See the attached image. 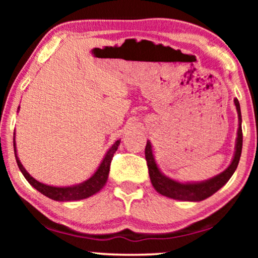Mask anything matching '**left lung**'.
Instances as JSON below:
<instances>
[{"instance_id": "8db88e82", "label": "left lung", "mask_w": 258, "mask_h": 258, "mask_svg": "<svg viewBox=\"0 0 258 258\" xmlns=\"http://www.w3.org/2000/svg\"><path fill=\"white\" fill-rule=\"evenodd\" d=\"M234 103L236 105V110L238 115V129H237V139L235 144V154L232 157L231 163L229 167L214 177L202 182H178L165 176L163 172L157 167L155 156L153 154V147H151L150 141H147L146 146V160L148 164V170L151 184L161 195L169 199H174L178 201H186V202H200L214 195L217 190H220L225 183H227L234 174L236 168H237L239 158L242 153L243 144V135H242V115L241 108H239V102L237 98H234Z\"/></svg>"}]
</instances>
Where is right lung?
Listing matches in <instances>:
<instances>
[{
    "mask_svg": "<svg viewBox=\"0 0 258 258\" xmlns=\"http://www.w3.org/2000/svg\"><path fill=\"white\" fill-rule=\"evenodd\" d=\"M20 110V107L17 108V111ZM15 135V134H14ZM121 143V140H117L112 146L109 148V150L105 153L103 160H102L101 164L98 165L96 171L90 176L89 178L79 184L70 185V186H54V185H48L44 183L38 182L37 179L31 177L29 172H28L24 167L21 163L19 156H17V150H16V142H15V136H14V153H15V158L19 165L21 172H22L24 178L30 183V185H33L37 191L43 194L44 196L49 197V199L54 201H59V202H72V201H79L84 200L88 197L95 195V194L100 191L107 183L109 170H110V163L112 160V156L117 150V148Z\"/></svg>",
    "mask_w": 258,
    "mask_h": 258,
    "instance_id": "add662e5",
    "label": "right lung"
}]
</instances>
